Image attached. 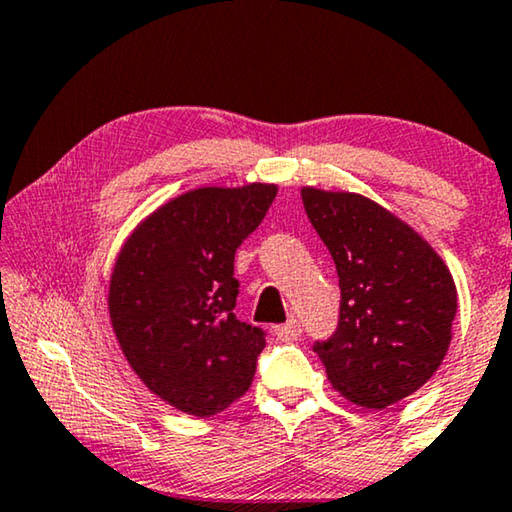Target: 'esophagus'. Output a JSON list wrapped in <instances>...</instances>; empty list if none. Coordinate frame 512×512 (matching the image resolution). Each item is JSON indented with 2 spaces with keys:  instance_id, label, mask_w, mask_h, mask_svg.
Listing matches in <instances>:
<instances>
[{
  "instance_id": "esophagus-1",
  "label": "esophagus",
  "mask_w": 512,
  "mask_h": 512,
  "mask_svg": "<svg viewBox=\"0 0 512 512\" xmlns=\"http://www.w3.org/2000/svg\"><path fill=\"white\" fill-rule=\"evenodd\" d=\"M273 331H276V338L280 342H294V340L301 338V324L296 322V319H289V322L276 326Z\"/></svg>"
}]
</instances>
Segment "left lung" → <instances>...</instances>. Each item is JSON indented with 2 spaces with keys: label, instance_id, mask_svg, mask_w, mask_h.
I'll return each mask as SVG.
<instances>
[{
  "label": "left lung",
  "instance_id": "1",
  "mask_svg": "<svg viewBox=\"0 0 512 512\" xmlns=\"http://www.w3.org/2000/svg\"><path fill=\"white\" fill-rule=\"evenodd\" d=\"M303 207L340 278V322L317 342L342 398L377 411L409 398L444 361L457 289L444 259L414 227L370 197L301 188Z\"/></svg>",
  "mask_w": 512,
  "mask_h": 512
}]
</instances>
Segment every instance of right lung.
<instances>
[{
  "label": "right lung",
  "mask_w": 512,
  "mask_h": 512,
  "mask_svg": "<svg viewBox=\"0 0 512 512\" xmlns=\"http://www.w3.org/2000/svg\"><path fill=\"white\" fill-rule=\"evenodd\" d=\"M276 183L202 186L128 234L108 289L112 331L144 386L209 418L253 384L264 331L234 317V253L276 200Z\"/></svg>",
  "instance_id": "add662e5"
}]
</instances>
